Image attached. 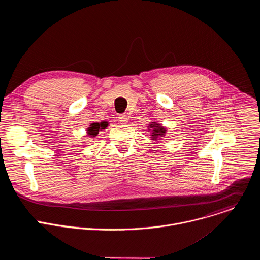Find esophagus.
I'll use <instances>...</instances> for the list:
<instances>
[{"label":"esophagus","mask_w":260,"mask_h":260,"mask_svg":"<svg viewBox=\"0 0 260 260\" xmlns=\"http://www.w3.org/2000/svg\"><path fill=\"white\" fill-rule=\"evenodd\" d=\"M118 120H119V122H121V123H126V122L128 121V118H127L126 115H119V116H118Z\"/></svg>","instance_id":"34e87169"}]
</instances>
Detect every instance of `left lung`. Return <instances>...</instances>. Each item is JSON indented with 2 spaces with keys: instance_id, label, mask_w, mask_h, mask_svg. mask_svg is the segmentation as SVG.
I'll use <instances>...</instances> for the list:
<instances>
[{
  "instance_id": "8db88e82",
  "label": "left lung",
  "mask_w": 260,
  "mask_h": 260,
  "mask_svg": "<svg viewBox=\"0 0 260 260\" xmlns=\"http://www.w3.org/2000/svg\"><path fill=\"white\" fill-rule=\"evenodd\" d=\"M150 128H152V136H153L152 139H156L157 137H165V135H166V129L161 125H159L155 122L154 123L152 122L150 124Z\"/></svg>"
}]
</instances>
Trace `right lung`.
Instances as JSON below:
<instances>
[{
    "mask_svg": "<svg viewBox=\"0 0 260 260\" xmlns=\"http://www.w3.org/2000/svg\"><path fill=\"white\" fill-rule=\"evenodd\" d=\"M108 126V123L107 122H101V123H91L90 124V127L88 128V134L90 135V136H92V137H95V136H98V134H99V131H100V128H106Z\"/></svg>",
    "mask_w": 260,
    "mask_h": 260,
    "instance_id": "add662e5",
    "label": "right lung"
}]
</instances>
